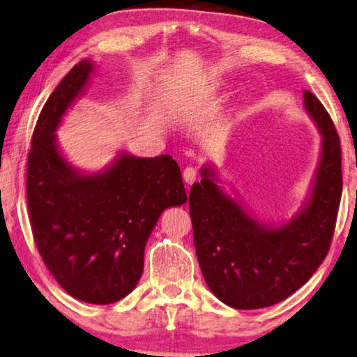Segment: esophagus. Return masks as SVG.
Listing matches in <instances>:
<instances>
[{
	"mask_svg": "<svg viewBox=\"0 0 357 357\" xmlns=\"http://www.w3.org/2000/svg\"><path fill=\"white\" fill-rule=\"evenodd\" d=\"M183 179H184V183L185 184H194L195 181H197V169L195 168H192V167H188V168H184V172H183Z\"/></svg>",
	"mask_w": 357,
	"mask_h": 357,
	"instance_id": "esophagus-1",
	"label": "esophagus"
}]
</instances>
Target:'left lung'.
<instances>
[{"instance_id":"obj_1","label":"left lung","mask_w":357,"mask_h":357,"mask_svg":"<svg viewBox=\"0 0 357 357\" xmlns=\"http://www.w3.org/2000/svg\"><path fill=\"white\" fill-rule=\"evenodd\" d=\"M303 107L321 135V155L310 195L289 222H260L240 199L202 167L189 209L203 278L220 302L236 310L265 308L307 282L329 251L342 199L340 138L321 101L305 90Z\"/></svg>"}]
</instances>
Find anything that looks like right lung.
<instances>
[{"label": "right lung", "instance_id": "obj_1", "mask_svg": "<svg viewBox=\"0 0 357 357\" xmlns=\"http://www.w3.org/2000/svg\"><path fill=\"white\" fill-rule=\"evenodd\" d=\"M95 71L79 61L38 117L26 168V200L39 254L56 282L77 301L107 305L128 296L143 275L144 248L163 209L188 202L172 155L121 151L97 173L73 167L56 141L68 109Z\"/></svg>", "mask_w": 357, "mask_h": 357}]
</instances>
